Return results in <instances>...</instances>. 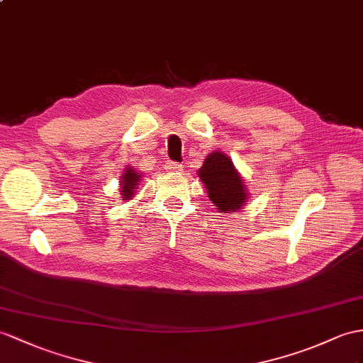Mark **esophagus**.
<instances>
[{
  "label": "esophagus",
  "mask_w": 363,
  "mask_h": 363,
  "mask_svg": "<svg viewBox=\"0 0 363 363\" xmlns=\"http://www.w3.org/2000/svg\"><path fill=\"white\" fill-rule=\"evenodd\" d=\"M164 169L167 172H180V171H183V164L172 162V160H167L164 164Z\"/></svg>",
  "instance_id": "34e87169"
}]
</instances>
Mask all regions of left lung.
I'll return each mask as SVG.
<instances>
[{"mask_svg":"<svg viewBox=\"0 0 363 363\" xmlns=\"http://www.w3.org/2000/svg\"><path fill=\"white\" fill-rule=\"evenodd\" d=\"M199 175L209 194V200L220 212L240 209L245 203L246 189L233 162L222 152H212L200 167Z\"/></svg>","mask_w":363,"mask_h":363,"instance_id":"8db88e82","label":"left lung"}]
</instances>
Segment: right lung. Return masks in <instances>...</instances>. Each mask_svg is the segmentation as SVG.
<instances>
[{"label":"right lung","mask_w":363,"mask_h":363,"mask_svg":"<svg viewBox=\"0 0 363 363\" xmlns=\"http://www.w3.org/2000/svg\"><path fill=\"white\" fill-rule=\"evenodd\" d=\"M140 180V175L128 167V171L123 174V182H121V194L123 200H129V197L134 196V191L137 189V184Z\"/></svg>","instance_id":"add662e5"}]
</instances>
